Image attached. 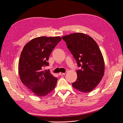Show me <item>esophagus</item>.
I'll return each mask as SVG.
<instances>
[{
  "label": "esophagus",
  "mask_w": 123,
  "mask_h": 123,
  "mask_svg": "<svg viewBox=\"0 0 123 123\" xmlns=\"http://www.w3.org/2000/svg\"><path fill=\"white\" fill-rule=\"evenodd\" d=\"M65 74V73H59V75H64Z\"/></svg>",
  "instance_id": "obj_1"
}]
</instances>
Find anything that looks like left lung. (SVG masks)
Masks as SVG:
<instances>
[{"label": "left lung", "instance_id": "left-lung-1", "mask_svg": "<svg viewBox=\"0 0 123 123\" xmlns=\"http://www.w3.org/2000/svg\"><path fill=\"white\" fill-rule=\"evenodd\" d=\"M67 48L81 69L76 71L77 78L72 86L79 91H92L104 75L103 56L93 38L83 33H74L62 37Z\"/></svg>", "mask_w": 123, "mask_h": 123}]
</instances>
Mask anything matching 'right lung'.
Returning a JSON list of instances; mask_svg holds the SVG:
<instances>
[{
  "label": "right lung",
  "mask_w": 123,
  "mask_h": 123,
  "mask_svg": "<svg viewBox=\"0 0 123 123\" xmlns=\"http://www.w3.org/2000/svg\"><path fill=\"white\" fill-rule=\"evenodd\" d=\"M59 37H37L25 45L18 62V73L22 82L39 97H44L56 86L57 77L44 67L49 66V57L61 41Z\"/></svg>",
  "instance_id": "add662e5"
}]
</instances>
